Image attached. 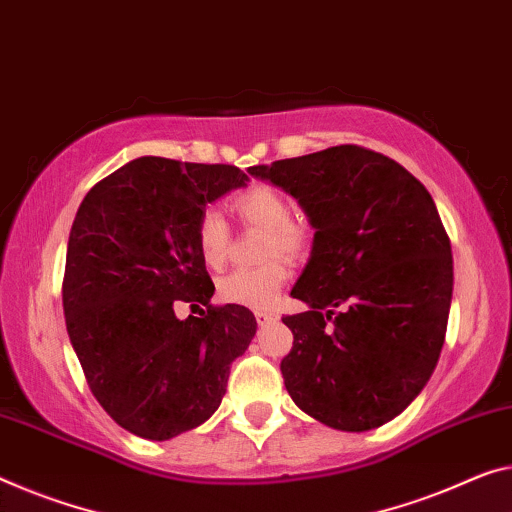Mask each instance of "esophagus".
Masks as SVG:
<instances>
[{"mask_svg":"<svg viewBox=\"0 0 512 512\" xmlns=\"http://www.w3.org/2000/svg\"><path fill=\"white\" fill-rule=\"evenodd\" d=\"M254 316H256V322H258V325H265V322H272V320H277V318H279L277 313H272V311H256Z\"/></svg>","mask_w":512,"mask_h":512,"instance_id":"34e87169","label":"esophagus"}]
</instances>
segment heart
I'll list each match as a JSON object with an SVG mask.
<instances>
[{
    "instance_id": "b5f03b06",
    "label": "heart",
    "mask_w": 512,
    "mask_h": 512,
    "mask_svg": "<svg viewBox=\"0 0 512 512\" xmlns=\"http://www.w3.org/2000/svg\"><path fill=\"white\" fill-rule=\"evenodd\" d=\"M231 208L242 226L265 233L263 258L272 261L251 270H235L217 283L219 300L249 306V309H270L277 302L279 290L290 277L287 258H300L311 247V233L302 224L293 222L290 201L272 185H251L231 199ZM231 245V231L226 219L215 208L201 212L196 222V249L201 261L210 270H219L226 263ZM280 256L277 257L276 254Z\"/></svg>"
}]
</instances>
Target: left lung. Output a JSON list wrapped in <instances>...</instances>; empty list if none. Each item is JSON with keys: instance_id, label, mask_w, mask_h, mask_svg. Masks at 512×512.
<instances>
[{"instance_id": "obj_1", "label": "left lung", "mask_w": 512, "mask_h": 512, "mask_svg": "<svg viewBox=\"0 0 512 512\" xmlns=\"http://www.w3.org/2000/svg\"><path fill=\"white\" fill-rule=\"evenodd\" d=\"M249 174L295 196L316 229L290 290L309 311L281 318L290 398L329 428L384 426L426 387L444 345L453 256L435 201L396 160L355 144Z\"/></svg>"}]
</instances>
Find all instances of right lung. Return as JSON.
I'll return each instance as SVG.
<instances>
[{
	"instance_id": "add662e5",
	"label": "right lung",
	"mask_w": 512,
	"mask_h": 512,
	"mask_svg": "<svg viewBox=\"0 0 512 512\" xmlns=\"http://www.w3.org/2000/svg\"><path fill=\"white\" fill-rule=\"evenodd\" d=\"M231 164L137 157L84 196L68 238L64 313L89 389L132 435L164 442L208 421L249 348L247 306H212L196 249L208 203L247 185ZM190 301L199 317L178 321Z\"/></svg>"
}]
</instances>
